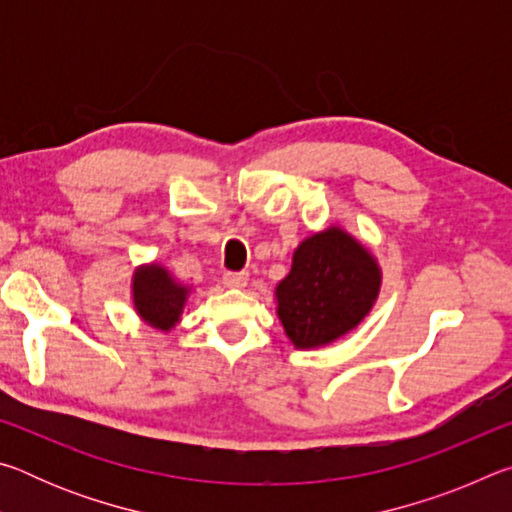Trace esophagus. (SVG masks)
<instances>
[{"label": "esophagus", "instance_id": "34e87169", "mask_svg": "<svg viewBox=\"0 0 512 512\" xmlns=\"http://www.w3.org/2000/svg\"><path fill=\"white\" fill-rule=\"evenodd\" d=\"M223 284H225V287H230V289H244L248 284V273L246 271L223 273Z\"/></svg>", "mask_w": 512, "mask_h": 512}]
</instances>
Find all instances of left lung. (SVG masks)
<instances>
[{
  "instance_id": "obj_1",
  "label": "left lung",
  "mask_w": 512,
  "mask_h": 512,
  "mask_svg": "<svg viewBox=\"0 0 512 512\" xmlns=\"http://www.w3.org/2000/svg\"><path fill=\"white\" fill-rule=\"evenodd\" d=\"M381 289L375 255L341 225L307 237L275 287L277 318L298 350L334 343L357 329Z\"/></svg>"
}]
</instances>
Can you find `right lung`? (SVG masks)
I'll return each mask as SVG.
<instances>
[{
    "instance_id": "obj_1",
    "label": "right lung",
    "mask_w": 512,
    "mask_h": 512,
    "mask_svg": "<svg viewBox=\"0 0 512 512\" xmlns=\"http://www.w3.org/2000/svg\"><path fill=\"white\" fill-rule=\"evenodd\" d=\"M133 307L146 325L171 332L180 323L192 287L178 282L160 264H142L133 273Z\"/></svg>"
}]
</instances>
